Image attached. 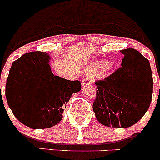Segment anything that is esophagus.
<instances>
[{
    "label": "esophagus",
    "mask_w": 160,
    "mask_h": 160,
    "mask_svg": "<svg viewBox=\"0 0 160 160\" xmlns=\"http://www.w3.org/2000/svg\"><path fill=\"white\" fill-rule=\"evenodd\" d=\"M91 84H92V80H91V78H85L82 81V87L90 86Z\"/></svg>",
    "instance_id": "esophagus-1"
}]
</instances>
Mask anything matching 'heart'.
Segmentation results:
<instances>
[{"mask_svg": "<svg viewBox=\"0 0 160 160\" xmlns=\"http://www.w3.org/2000/svg\"><path fill=\"white\" fill-rule=\"evenodd\" d=\"M111 70V66L109 65V61L98 60L96 62H93L86 66V71L88 74H98L99 77H106L108 75Z\"/></svg>", "mask_w": 160, "mask_h": 160, "instance_id": "heart-1", "label": "heart"}]
</instances>
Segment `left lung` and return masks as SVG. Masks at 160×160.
<instances>
[{"label": "left lung", "instance_id": "1", "mask_svg": "<svg viewBox=\"0 0 160 160\" xmlns=\"http://www.w3.org/2000/svg\"><path fill=\"white\" fill-rule=\"evenodd\" d=\"M122 66L104 80L95 82L93 104L96 118L109 128H127L142 118L150 107L153 79L149 61L135 49L121 50Z\"/></svg>", "mask_w": 160, "mask_h": 160}]
</instances>
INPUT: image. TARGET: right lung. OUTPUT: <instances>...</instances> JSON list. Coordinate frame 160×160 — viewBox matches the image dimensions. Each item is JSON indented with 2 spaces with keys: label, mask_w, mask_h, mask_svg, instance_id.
<instances>
[{
  "label": "right lung",
  "mask_w": 160,
  "mask_h": 160,
  "mask_svg": "<svg viewBox=\"0 0 160 160\" xmlns=\"http://www.w3.org/2000/svg\"><path fill=\"white\" fill-rule=\"evenodd\" d=\"M49 60L46 52L25 53L12 63L7 78L8 107L20 122L32 129L59 123L72 94L82 88L78 80L53 75Z\"/></svg>",
  "instance_id": "1"
}]
</instances>
